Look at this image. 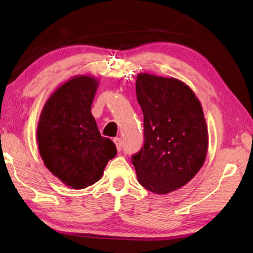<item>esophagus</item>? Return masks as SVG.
<instances>
[{
  "label": "esophagus",
  "instance_id": "34e87169",
  "mask_svg": "<svg viewBox=\"0 0 253 253\" xmlns=\"http://www.w3.org/2000/svg\"><path fill=\"white\" fill-rule=\"evenodd\" d=\"M114 143H115V145H116V148H117V151L118 152H121L122 151V146H123V143H122V139L121 138H114Z\"/></svg>",
  "mask_w": 253,
  "mask_h": 253
}]
</instances>
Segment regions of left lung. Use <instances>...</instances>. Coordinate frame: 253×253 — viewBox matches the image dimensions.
<instances>
[{"mask_svg":"<svg viewBox=\"0 0 253 253\" xmlns=\"http://www.w3.org/2000/svg\"><path fill=\"white\" fill-rule=\"evenodd\" d=\"M137 101L144 115V146L131 157L146 190L168 194L185 185L202 168L209 147L202 105L176 78L138 74Z\"/></svg>","mask_w":253,"mask_h":253,"instance_id":"left-lung-1","label":"left lung"}]
</instances>
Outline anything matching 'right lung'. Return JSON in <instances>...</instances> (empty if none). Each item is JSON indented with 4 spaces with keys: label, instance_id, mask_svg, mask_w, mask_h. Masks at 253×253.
Here are the masks:
<instances>
[{
    "label": "right lung",
    "instance_id": "1",
    "mask_svg": "<svg viewBox=\"0 0 253 253\" xmlns=\"http://www.w3.org/2000/svg\"><path fill=\"white\" fill-rule=\"evenodd\" d=\"M98 84L95 77H72L48 98L38 123L37 140L45 168L75 190L99 181L117 154L91 115Z\"/></svg>",
    "mask_w": 253,
    "mask_h": 253
}]
</instances>
